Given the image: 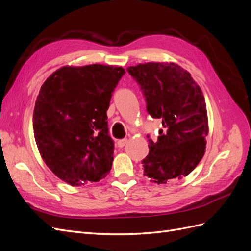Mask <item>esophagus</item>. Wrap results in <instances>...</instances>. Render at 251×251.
<instances>
[{
  "label": "esophagus",
  "mask_w": 251,
  "mask_h": 251,
  "mask_svg": "<svg viewBox=\"0 0 251 251\" xmlns=\"http://www.w3.org/2000/svg\"><path fill=\"white\" fill-rule=\"evenodd\" d=\"M126 142H127V139H126V138L120 139V140L117 141V146H118V148H124V147L126 146Z\"/></svg>",
  "instance_id": "obj_1"
}]
</instances>
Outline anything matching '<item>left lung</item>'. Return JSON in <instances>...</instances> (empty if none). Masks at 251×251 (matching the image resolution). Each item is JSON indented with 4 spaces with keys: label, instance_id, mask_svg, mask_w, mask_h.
Segmentation results:
<instances>
[{
    "label": "left lung",
    "instance_id": "obj_1",
    "mask_svg": "<svg viewBox=\"0 0 251 251\" xmlns=\"http://www.w3.org/2000/svg\"><path fill=\"white\" fill-rule=\"evenodd\" d=\"M137 81L153 118L165 128L157 142L149 138L143 174L157 184L183 178L205 151L208 134L206 103L200 87L186 70L174 63H147L127 68Z\"/></svg>",
    "mask_w": 251,
    "mask_h": 251
}]
</instances>
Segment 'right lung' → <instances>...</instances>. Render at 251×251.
<instances>
[{
  "mask_svg": "<svg viewBox=\"0 0 251 251\" xmlns=\"http://www.w3.org/2000/svg\"><path fill=\"white\" fill-rule=\"evenodd\" d=\"M126 73L100 64L63 67L44 82L33 111L34 138L56 176L72 186L109 174L114 142L108 116L112 93Z\"/></svg>",
  "mask_w": 251,
  "mask_h": 251,
  "instance_id": "add662e5",
  "label": "right lung"
}]
</instances>
